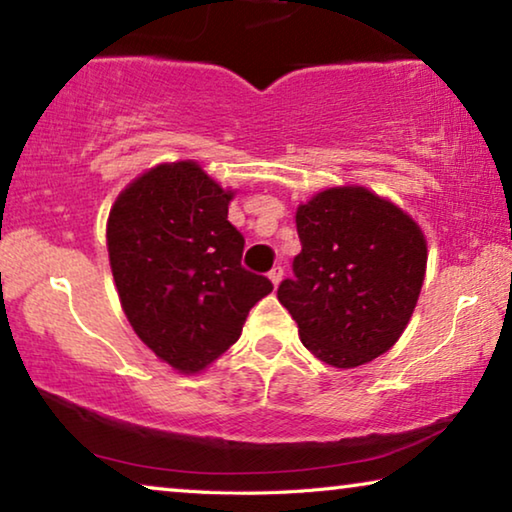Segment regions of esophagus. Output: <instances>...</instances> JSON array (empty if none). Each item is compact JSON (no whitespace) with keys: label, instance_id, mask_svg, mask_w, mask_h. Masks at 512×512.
<instances>
[{"label":"esophagus","instance_id":"obj_1","mask_svg":"<svg viewBox=\"0 0 512 512\" xmlns=\"http://www.w3.org/2000/svg\"><path fill=\"white\" fill-rule=\"evenodd\" d=\"M269 280L278 287L280 280H283V266H273V269L269 271Z\"/></svg>","mask_w":512,"mask_h":512}]
</instances>
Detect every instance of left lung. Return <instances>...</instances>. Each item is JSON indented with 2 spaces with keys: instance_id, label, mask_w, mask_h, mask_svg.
I'll return each mask as SVG.
<instances>
[{
  "instance_id": "left-lung-1",
  "label": "left lung",
  "mask_w": 512,
  "mask_h": 512,
  "mask_svg": "<svg viewBox=\"0 0 512 512\" xmlns=\"http://www.w3.org/2000/svg\"><path fill=\"white\" fill-rule=\"evenodd\" d=\"M301 253L278 301L301 343L336 369L399 341L420 297L427 241L406 213L359 185L331 187L297 208Z\"/></svg>"
}]
</instances>
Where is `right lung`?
I'll use <instances>...</instances> for the list:
<instances>
[{
	"label": "right lung",
	"mask_w": 512,
	"mask_h": 512,
	"mask_svg": "<svg viewBox=\"0 0 512 512\" xmlns=\"http://www.w3.org/2000/svg\"><path fill=\"white\" fill-rule=\"evenodd\" d=\"M234 192L197 162L146 171L115 199L106 227L122 311L162 362L197 373L239 341L250 308L273 290L243 269L227 220Z\"/></svg>",
	"instance_id": "right-lung-1"
}]
</instances>
